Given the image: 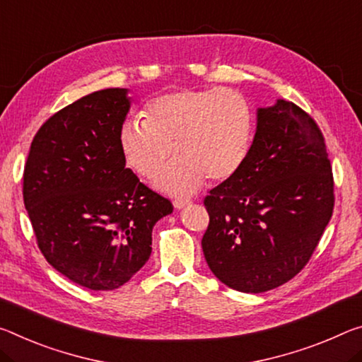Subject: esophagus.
I'll list each match as a JSON object with an SVG mask.
<instances>
[{"label": "esophagus", "instance_id": "1", "mask_svg": "<svg viewBox=\"0 0 362 362\" xmlns=\"http://www.w3.org/2000/svg\"><path fill=\"white\" fill-rule=\"evenodd\" d=\"M190 204H192L190 199L177 198L175 202H174V208H175V209H183V208H187V206H190Z\"/></svg>", "mask_w": 362, "mask_h": 362}]
</instances>
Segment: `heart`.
Segmentation results:
<instances>
[{
  "label": "heart",
  "mask_w": 362,
  "mask_h": 362,
  "mask_svg": "<svg viewBox=\"0 0 362 362\" xmlns=\"http://www.w3.org/2000/svg\"><path fill=\"white\" fill-rule=\"evenodd\" d=\"M143 122L129 119L119 129V148L127 168L143 179L156 180L169 194L185 197L206 177L219 182L242 169L253 141V112L233 90L183 88L151 100Z\"/></svg>",
  "instance_id": "heart-1"
}]
</instances>
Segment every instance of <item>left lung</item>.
Here are the masks:
<instances>
[{
	"label": "left lung",
	"instance_id": "8db88e82",
	"mask_svg": "<svg viewBox=\"0 0 362 362\" xmlns=\"http://www.w3.org/2000/svg\"><path fill=\"white\" fill-rule=\"evenodd\" d=\"M334 202L330 159L314 119L285 100L259 107L242 169L204 198L206 262L237 291L277 288L308 264Z\"/></svg>",
	"mask_w": 362,
	"mask_h": 362
}]
</instances>
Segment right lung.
<instances>
[{"label":"right lung","instance_id":"1","mask_svg":"<svg viewBox=\"0 0 362 362\" xmlns=\"http://www.w3.org/2000/svg\"><path fill=\"white\" fill-rule=\"evenodd\" d=\"M127 88L90 93L37 132L24 169V204L38 248L57 272L90 290H114L151 255V232L172 212L125 168L119 129Z\"/></svg>","mask_w":362,"mask_h":362}]
</instances>
